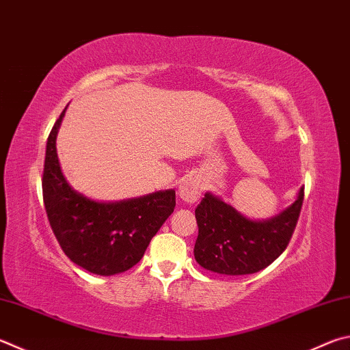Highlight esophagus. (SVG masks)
Here are the masks:
<instances>
[{
	"mask_svg": "<svg viewBox=\"0 0 350 350\" xmlns=\"http://www.w3.org/2000/svg\"><path fill=\"white\" fill-rule=\"evenodd\" d=\"M202 188L203 185L199 177H187L179 185V197L183 202L191 205V203H196L200 199Z\"/></svg>",
	"mask_w": 350,
	"mask_h": 350,
	"instance_id": "1",
	"label": "esophagus"
}]
</instances>
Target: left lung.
I'll return each mask as SVG.
<instances>
[{
  "instance_id": "obj_1",
  "label": "left lung",
  "mask_w": 350,
  "mask_h": 350,
  "mask_svg": "<svg viewBox=\"0 0 350 350\" xmlns=\"http://www.w3.org/2000/svg\"><path fill=\"white\" fill-rule=\"evenodd\" d=\"M301 187L294 203L266 220L239 213L221 197L206 193L196 208L199 236L196 262L224 275H246L265 269L286 250L303 205Z\"/></svg>"
}]
</instances>
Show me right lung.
Wrapping results in <instances>:
<instances>
[{
	"label": "right lung",
	"instance_id": "add662e5",
	"mask_svg": "<svg viewBox=\"0 0 350 350\" xmlns=\"http://www.w3.org/2000/svg\"><path fill=\"white\" fill-rule=\"evenodd\" d=\"M66 110L50 131L44 162L42 196L50 226L73 263L96 275L120 274L144 257L151 239L174 211L176 191L165 189L119 202H99L76 191L56 153Z\"/></svg>",
	"mask_w": 350,
	"mask_h": 350
}]
</instances>
